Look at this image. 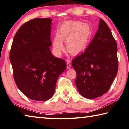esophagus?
Returning a JSON list of instances; mask_svg holds the SVG:
<instances>
[{
  "label": "esophagus",
  "instance_id": "obj_1",
  "mask_svg": "<svg viewBox=\"0 0 129 129\" xmlns=\"http://www.w3.org/2000/svg\"><path fill=\"white\" fill-rule=\"evenodd\" d=\"M71 64H70V61H68L67 63V68L68 69H69L70 68H71Z\"/></svg>",
  "mask_w": 129,
  "mask_h": 129
}]
</instances>
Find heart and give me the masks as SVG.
Here are the masks:
<instances>
[{"instance_id": "obj_1", "label": "heart", "mask_w": 129, "mask_h": 129, "mask_svg": "<svg viewBox=\"0 0 129 129\" xmlns=\"http://www.w3.org/2000/svg\"><path fill=\"white\" fill-rule=\"evenodd\" d=\"M59 34L54 35L52 46L56 53L59 54L64 49V42L72 54H77L85 49L91 36V29L86 24L78 21H66L58 29Z\"/></svg>"}]
</instances>
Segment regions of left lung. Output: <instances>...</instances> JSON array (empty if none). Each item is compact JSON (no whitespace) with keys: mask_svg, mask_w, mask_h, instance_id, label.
Returning <instances> with one entry per match:
<instances>
[{"mask_svg":"<svg viewBox=\"0 0 129 129\" xmlns=\"http://www.w3.org/2000/svg\"><path fill=\"white\" fill-rule=\"evenodd\" d=\"M118 62L117 42L108 25L100 19L99 29L90 44L72 61L80 94L91 99L106 93L116 77Z\"/></svg>","mask_w":129,"mask_h":129,"instance_id":"obj_1","label":"left lung"}]
</instances>
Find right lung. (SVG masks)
<instances>
[{
  "label": "right lung",
  "instance_id": "obj_1",
  "mask_svg": "<svg viewBox=\"0 0 129 129\" xmlns=\"http://www.w3.org/2000/svg\"><path fill=\"white\" fill-rule=\"evenodd\" d=\"M52 19L35 18L21 26L10 53L17 88L25 96L45 101L53 95L58 76L66 62L51 53Z\"/></svg>",
  "mask_w": 129,
  "mask_h": 129
}]
</instances>
